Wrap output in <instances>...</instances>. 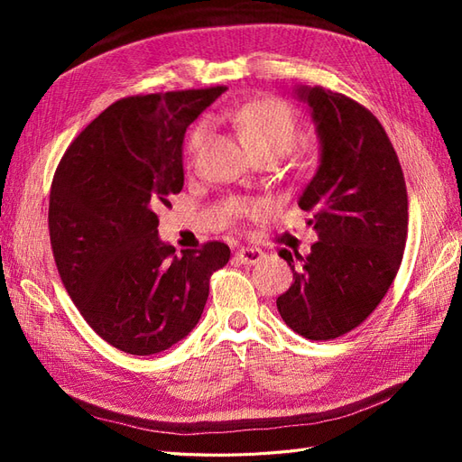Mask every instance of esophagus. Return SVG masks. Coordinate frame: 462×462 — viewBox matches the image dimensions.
<instances>
[{
    "instance_id": "34e87169",
    "label": "esophagus",
    "mask_w": 462,
    "mask_h": 462,
    "mask_svg": "<svg viewBox=\"0 0 462 462\" xmlns=\"http://www.w3.org/2000/svg\"><path fill=\"white\" fill-rule=\"evenodd\" d=\"M234 258L244 266H252V263H258L263 258V252L260 248H240L234 254Z\"/></svg>"
}]
</instances>
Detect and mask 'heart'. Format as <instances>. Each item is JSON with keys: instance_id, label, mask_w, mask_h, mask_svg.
Wrapping results in <instances>:
<instances>
[{"instance_id": "heart-1", "label": "heart", "mask_w": 462, "mask_h": 462, "mask_svg": "<svg viewBox=\"0 0 462 462\" xmlns=\"http://www.w3.org/2000/svg\"><path fill=\"white\" fill-rule=\"evenodd\" d=\"M224 121H230L252 149L260 156H283L288 154L298 143L300 136V121L296 111L288 103L280 99H258L226 109L222 115ZM208 136V123H199L189 134L186 151L190 159H194ZM250 210H258L254 206Z\"/></svg>"}]
</instances>
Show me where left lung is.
Returning <instances> with one entry per match:
<instances>
[{
	"instance_id": "left-lung-1",
	"label": "left lung",
	"mask_w": 462,
	"mask_h": 462,
	"mask_svg": "<svg viewBox=\"0 0 462 462\" xmlns=\"http://www.w3.org/2000/svg\"><path fill=\"white\" fill-rule=\"evenodd\" d=\"M321 143L319 166L300 208L318 242L308 256L280 250L293 282L276 300L282 319L311 341L365 321L393 283L407 242V186L377 116L341 93L300 87Z\"/></svg>"
}]
</instances>
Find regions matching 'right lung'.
I'll use <instances>...</instances> for the list:
<instances>
[{
	"label": "right lung",
	"mask_w": 462,
	"mask_h": 462,
	"mask_svg": "<svg viewBox=\"0 0 462 462\" xmlns=\"http://www.w3.org/2000/svg\"><path fill=\"white\" fill-rule=\"evenodd\" d=\"M226 87L126 97L69 144L49 194V238L63 286L109 346L152 356L189 336L210 276L230 260L224 242L176 256L156 210L184 186L189 125Z\"/></svg>",
	"instance_id": "right-lung-1"
}]
</instances>
